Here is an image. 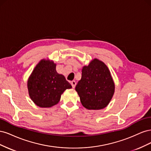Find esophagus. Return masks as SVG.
I'll return each instance as SVG.
<instances>
[{"label":"esophagus","mask_w":151,"mask_h":151,"mask_svg":"<svg viewBox=\"0 0 151 151\" xmlns=\"http://www.w3.org/2000/svg\"><path fill=\"white\" fill-rule=\"evenodd\" d=\"M70 84H71V85H72V88H74L75 87H76V81H71V82H70Z\"/></svg>","instance_id":"1"}]
</instances>
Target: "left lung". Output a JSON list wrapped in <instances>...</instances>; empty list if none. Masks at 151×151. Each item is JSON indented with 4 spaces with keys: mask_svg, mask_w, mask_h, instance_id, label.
Returning a JSON list of instances; mask_svg holds the SVG:
<instances>
[{
    "mask_svg": "<svg viewBox=\"0 0 151 151\" xmlns=\"http://www.w3.org/2000/svg\"><path fill=\"white\" fill-rule=\"evenodd\" d=\"M81 102L88 109H101L111 101L115 84L108 68L95 58L82 70L81 79L76 86Z\"/></svg>",
    "mask_w": 151,
    "mask_h": 151,
    "instance_id": "left-lung-1",
    "label": "left lung"
}]
</instances>
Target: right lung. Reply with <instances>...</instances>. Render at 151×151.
Masks as SVG:
<instances>
[{
	"label": "right lung",
	"instance_id": "1",
	"mask_svg": "<svg viewBox=\"0 0 151 151\" xmlns=\"http://www.w3.org/2000/svg\"><path fill=\"white\" fill-rule=\"evenodd\" d=\"M72 86L65 77L56 71L53 61L41 60L28 81L31 99L42 108L52 107L60 101L61 94Z\"/></svg>",
	"mask_w": 151,
	"mask_h": 151
}]
</instances>
